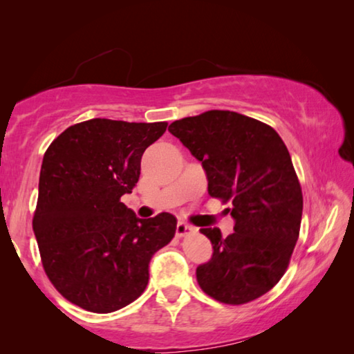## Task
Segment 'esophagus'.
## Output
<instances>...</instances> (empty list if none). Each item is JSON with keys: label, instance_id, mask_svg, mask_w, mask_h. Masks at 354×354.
Returning <instances> with one entry per match:
<instances>
[{"label": "esophagus", "instance_id": "esophagus-1", "mask_svg": "<svg viewBox=\"0 0 354 354\" xmlns=\"http://www.w3.org/2000/svg\"><path fill=\"white\" fill-rule=\"evenodd\" d=\"M195 227L190 226L187 223H184V221H178L176 223V236L178 237H183L185 234H189V232H194Z\"/></svg>", "mask_w": 354, "mask_h": 354}]
</instances>
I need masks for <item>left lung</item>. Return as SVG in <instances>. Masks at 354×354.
Wrapping results in <instances>:
<instances>
[{
  "label": "left lung",
  "mask_w": 354,
  "mask_h": 354,
  "mask_svg": "<svg viewBox=\"0 0 354 354\" xmlns=\"http://www.w3.org/2000/svg\"><path fill=\"white\" fill-rule=\"evenodd\" d=\"M169 131L201 162L209 195L232 205V234L200 230L214 253L196 281L217 301H253L283 278L299 234L303 194L287 147L272 127L231 111L176 120Z\"/></svg>",
  "instance_id": "8db88e82"
}]
</instances>
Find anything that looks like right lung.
Wrapping results in <instances>:
<instances>
[{
    "instance_id": "obj_1",
    "label": "right lung",
    "mask_w": 354,
    "mask_h": 354,
    "mask_svg": "<svg viewBox=\"0 0 354 354\" xmlns=\"http://www.w3.org/2000/svg\"><path fill=\"white\" fill-rule=\"evenodd\" d=\"M165 129V122L92 118L48 147L32 230L45 273L76 306L97 314L128 306L145 290L153 254L175 236V215L139 218L120 201Z\"/></svg>"
}]
</instances>
